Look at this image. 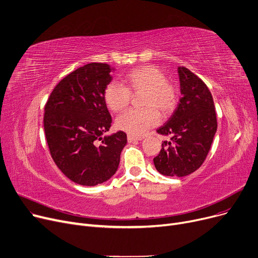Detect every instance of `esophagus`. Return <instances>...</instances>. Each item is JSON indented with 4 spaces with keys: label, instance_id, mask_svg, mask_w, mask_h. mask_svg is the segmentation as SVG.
Segmentation results:
<instances>
[{
    "label": "esophagus",
    "instance_id": "esophagus-1",
    "mask_svg": "<svg viewBox=\"0 0 258 258\" xmlns=\"http://www.w3.org/2000/svg\"><path fill=\"white\" fill-rule=\"evenodd\" d=\"M139 140H142V138L141 137H135V136H132V135H127V141L130 143L136 142V141H139Z\"/></svg>",
    "mask_w": 258,
    "mask_h": 258
}]
</instances>
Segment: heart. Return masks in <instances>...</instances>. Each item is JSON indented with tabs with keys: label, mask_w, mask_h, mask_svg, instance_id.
Here are the masks:
<instances>
[{
	"label": "heart",
	"mask_w": 258,
	"mask_h": 258,
	"mask_svg": "<svg viewBox=\"0 0 258 258\" xmlns=\"http://www.w3.org/2000/svg\"><path fill=\"white\" fill-rule=\"evenodd\" d=\"M126 87L110 83L104 90L103 98L113 112H120L130 104L131 92L143 91L142 108H131L121 114L116 125L132 136H142L160 122V112L171 113L178 103V89L165 74L155 66H142L130 71L125 76Z\"/></svg>",
	"instance_id": "1"
}]
</instances>
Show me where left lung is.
<instances>
[{"label":"left lung","mask_w":258,"mask_h":258,"mask_svg":"<svg viewBox=\"0 0 258 258\" xmlns=\"http://www.w3.org/2000/svg\"><path fill=\"white\" fill-rule=\"evenodd\" d=\"M180 102L157 133L170 136L154 158L156 169L168 177H185L196 171L209 153L218 128L212 95L206 84L185 67H179Z\"/></svg>","instance_id":"obj_1"}]
</instances>
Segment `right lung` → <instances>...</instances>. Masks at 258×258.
Returning <instances> with one entry per match:
<instances>
[{
	"label": "right lung",
	"mask_w": 258,
	"mask_h": 258,
	"mask_svg": "<svg viewBox=\"0 0 258 258\" xmlns=\"http://www.w3.org/2000/svg\"><path fill=\"white\" fill-rule=\"evenodd\" d=\"M112 68L91 62L62 78L45 105L44 130L57 167L74 183L101 184L115 174L127 139L124 132L101 137L112 124L103 98Z\"/></svg>",
	"instance_id": "1"
}]
</instances>
